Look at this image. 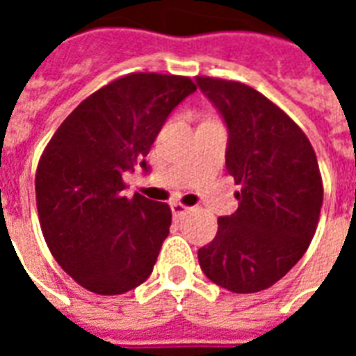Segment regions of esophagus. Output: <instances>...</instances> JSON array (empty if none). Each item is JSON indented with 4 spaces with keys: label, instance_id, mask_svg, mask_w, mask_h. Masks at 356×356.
Listing matches in <instances>:
<instances>
[{
    "label": "esophagus",
    "instance_id": "34e87169",
    "mask_svg": "<svg viewBox=\"0 0 356 356\" xmlns=\"http://www.w3.org/2000/svg\"><path fill=\"white\" fill-rule=\"evenodd\" d=\"M188 206H185V204H181V202H173L171 204V211H173V216L177 217V216H183V213H186L188 211Z\"/></svg>",
    "mask_w": 356,
    "mask_h": 356
}]
</instances>
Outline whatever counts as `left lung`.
Segmentation results:
<instances>
[{
	"label": "left lung",
	"instance_id": "obj_1",
	"mask_svg": "<svg viewBox=\"0 0 356 356\" xmlns=\"http://www.w3.org/2000/svg\"><path fill=\"white\" fill-rule=\"evenodd\" d=\"M196 83L229 127L225 163L240 185L238 209L219 217L198 261L211 282L234 293L267 290L316 231L324 193L316 154L301 127L254 88L209 76Z\"/></svg>",
	"mask_w": 356,
	"mask_h": 356
}]
</instances>
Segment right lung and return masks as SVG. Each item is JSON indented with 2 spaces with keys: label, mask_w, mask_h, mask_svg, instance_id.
Masks as SVG:
<instances>
[{
  "label": "right lung",
  "mask_w": 356,
  "mask_h": 356,
  "mask_svg": "<svg viewBox=\"0 0 356 356\" xmlns=\"http://www.w3.org/2000/svg\"><path fill=\"white\" fill-rule=\"evenodd\" d=\"M194 91L186 76L127 74L81 101L47 143L35 171L43 238L86 290L118 296L152 273L171 209L124 196V173L147 168L163 122Z\"/></svg>",
  "instance_id": "1"
}]
</instances>
